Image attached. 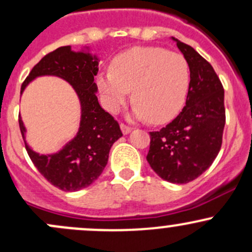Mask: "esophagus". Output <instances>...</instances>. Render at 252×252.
Here are the masks:
<instances>
[{"instance_id":"1","label":"esophagus","mask_w":252,"mask_h":252,"mask_svg":"<svg viewBox=\"0 0 252 252\" xmlns=\"http://www.w3.org/2000/svg\"><path fill=\"white\" fill-rule=\"evenodd\" d=\"M121 129H122V132H123V134H124V135L129 134V132H130V131H131V128H130V126H126V124H123V123H122V124H121Z\"/></svg>"}]
</instances>
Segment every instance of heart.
Segmentation results:
<instances>
[{
  "label": "heart",
  "instance_id": "heart-1",
  "mask_svg": "<svg viewBox=\"0 0 252 252\" xmlns=\"http://www.w3.org/2000/svg\"><path fill=\"white\" fill-rule=\"evenodd\" d=\"M109 73L96 77L106 109L117 112L132 91V116L165 123L178 115L189 88L190 71L183 55L162 48H134L113 59Z\"/></svg>",
  "mask_w": 252,
  "mask_h": 252
}]
</instances>
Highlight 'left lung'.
Returning <instances> with one entry per match:
<instances>
[{
  "label": "left lung",
  "instance_id": "1",
  "mask_svg": "<svg viewBox=\"0 0 252 252\" xmlns=\"http://www.w3.org/2000/svg\"><path fill=\"white\" fill-rule=\"evenodd\" d=\"M172 39L189 65V91L175 120L149 132L147 161L164 181L185 184L202 175L221 148L226 122L223 87L208 61L188 44Z\"/></svg>",
  "mask_w": 252,
  "mask_h": 252
}]
</instances>
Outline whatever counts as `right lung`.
Instances as JSON below:
<instances>
[{"instance_id":"obj_1","label":"right lung","mask_w":252,"mask_h":252,"mask_svg":"<svg viewBox=\"0 0 252 252\" xmlns=\"http://www.w3.org/2000/svg\"><path fill=\"white\" fill-rule=\"evenodd\" d=\"M98 59L90 52H75L70 46H61L45 55L33 67L21 86L38 76L52 75L69 82L75 90L81 105V121L76 136L54 154L32 151L25 140L26 128L19 116V126L25 147L32 162L44 178L63 191H77L90 187L101 175L109 160L112 145L122 136L120 124L109 112L101 109L95 93L94 76Z\"/></svg>"}]
</instances>
